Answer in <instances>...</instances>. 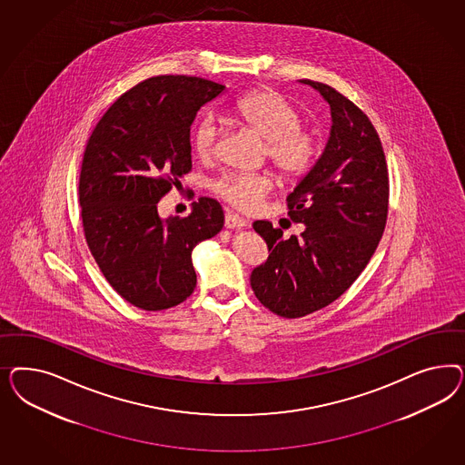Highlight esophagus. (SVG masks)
I'll list each match as a JSON object with an SVG mask.
<instances>
[{"mask_svg":"<svg viewBox=\"0 0 465 465\" xmlns=\"http://www.w3.org/2000/svg\"><path fill=\"white\" fill-rule=\"evenodd\" d=\"M225 226L230 230L243 228V226H247V220H243L237 213L228 212L225 216Z\"/></svg>","mask_w":465,"mask_h":465,"instance_id":"obj_1","label":"esophagus"}]
</instances>
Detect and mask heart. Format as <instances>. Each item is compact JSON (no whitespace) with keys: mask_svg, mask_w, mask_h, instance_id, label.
Instances as JSON below:
<instances>
[{"mask_svg":"<svg viewBox=\"0 0 465 465\" xmlns=\"http://www.w3.org/2000/svg\"><path fill=\"white\" fill-rule=\"evenodd\" d=\"M232 114L242 124L264 138V153L282 172L284 179L305 177L315 167L322 143L313 127L302 124L295 104L276 90L261 88L240 97ZM222 127L218 119L206 114L193 131V146L197 158L210 162L216 155ZM274 183L268 172H226L213 181L212 191L242 212H255L272 191Z\"/></svg>","mask_w":465,"mask_h":465,"instance_id":"b5f03b06","label":"heart"}]
</instances>
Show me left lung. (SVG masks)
Wrapping results in <instances>:
<instances>
[{"label": "left lung", "instance_id": "left-lung-1", "mask_svg": "<svg viewBox=\"0 0 465 465\" xmlns=\"http://www.w3.org/2000/svg\"><path fill=\"white\" fill-rule=\"evenodd\" d=\"M303 84L321 92L332 115L324 153L286 197L288 216L305 230L284 239L269 222L252 225L269 249L268 261L251 274L253 293L286 319L324 309L356 282L389 213V170L377 129L331 84Z\"/></svg>", "mask_w": 465, "mask_h": 465}]
</instances>
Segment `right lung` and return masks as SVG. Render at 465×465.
I'll list each match as a JSON object with an SVG mask.
<instances>
[{"label":"right lung","mask_w":465,"mask_h":465,"mask_svg":"<svg viewBox=\"0 0 465 465\" xmlns=\"http://www.w3.org/2000/svg\"><path fill=\"white\" fill-rule=\"evenodd\" d=\"M223 90L197 76H152L114 102L86 143L78 183L84 240L104 278L138 309H170L191 296L193 249L225 223L210 197L183 218L163 222L156 210L193 169L197 111Z\"/></svg>","instance_id":"right-lung-1"}]
</instances>
